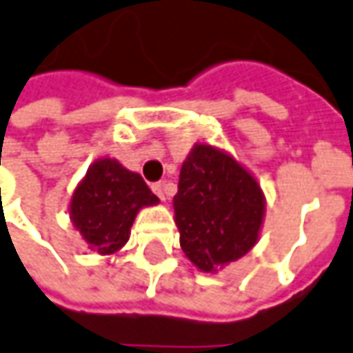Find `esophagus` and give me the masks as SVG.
Returning a JSON list of instances; mask_svg holds the SVG:
<instances>
[{
	"label": "esophagus",
	"mask_w": 353,
	"mask_h": 353,
	"mask_svg": "<svg viewBox=\"0 0 353 353\" xmlns=\"http://www.w3.org/2000/svg\"><path fill=\"white\" fill-rule=\"evenodd\" d=\"M152 191L160 196V201H166L168 196H170V185L164 183V181H160V183H154L152 185Z\"/></svg>",
	"instance_id": "esophagus-1"
}]
</instances>
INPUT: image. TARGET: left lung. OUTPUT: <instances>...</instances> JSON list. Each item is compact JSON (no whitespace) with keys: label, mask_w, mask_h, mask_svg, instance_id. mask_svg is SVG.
Returning <instances> with one entry per match:
<instances>
[{"label":"left lung","mask_w":353,"mask_h":353,"mask_svg":"<svg viewBox=\"0 0 353 353\" xmlns=\"http://www.w3.org/2000/svg\"><path fill=\"white\" fill-rule=\"evenodd\" d=\"M174 210L187 259L214 272L257 243L265 195L257 179L230 154L195 145L179 172Z\"/></svg>","instance_id":"obj_1"}]
</instances>
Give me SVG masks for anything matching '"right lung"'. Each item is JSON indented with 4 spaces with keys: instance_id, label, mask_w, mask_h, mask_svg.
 I'll use <instances>...</instances> for the list:
<instances>
[{
    "instance_id": "obj_1",
    "label": "right lung",
    "mask_w": 353,
    "mask_h": 353,
    "mask_svg": "<svg viewBox=\"0 0 353 353\" xmlns=\"http://www.w3.org/2000/svg\"><path fill=\"white\" fill-rule=\"evenodd\" d=\"M157 203L158 196L139 174L117 160L100 158L77 185L69 212L90 249L112 255L127 243L137 212Z\"/></svg>"
}]
</instances>
